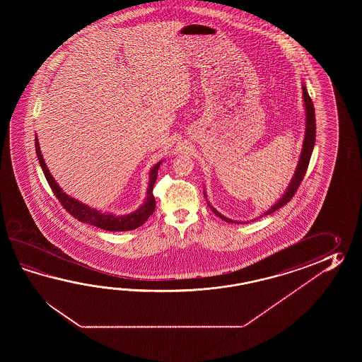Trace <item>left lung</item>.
<instances>
[{
    "mask_svg": "<svg viewBox=\"0 0 362 362\" xmlns=\"http://www.w3.org/2000/svg\"><path fill=\"white\" fill-rule=\"evenodd\" d=\"M303 98H304L305 116H307V117H305V136H304V144H303V150H301L299 164H298V167H296V170H295V175H293L291 182H290V186L287 187V190H286L285 194L282 195V198L278 200L277 203H276L273 207H270L264 215H269L272 212H274V211H277L279 208L284 207L290 200L293 199L295 192H298V189H299V186H300L301 180L304 178L305 173H307L308 164H309L310 155H312L313 147H315V115L313 102L310 100V97H309V94H308L307 88H305V85L304 84H303ZM204 197H206V194H204ZM206 199H207V197H206ZM208 206L214 211V214H215L216 216H218L223 221H226V223H234L230 218H228V217L221 215L220 212H217L215 208L212 207L209 203H208Z\"/></svg>",
    "mask_w": 362,
    "mask_h": 362,
    "instance_id": "1",
    "label": "left lung"
}]
</instances>
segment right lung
Returning a JSON list of instances; mask_svg holds the SVG:
<instances>
[{
	"label": "right lung",
	"instance_id": "obj_1",
	"mask_svg": "<svg viewBox=\"0 0 362 362\" xmlns=\"http://www.w3.org/2000/svg\"><path fill=\"white\" fill-rule=\"evenodd\" d=\"M35 145H36V153H37V158H39L40 165L42 168L45 177H47V184L52 187L57 199L61 202V204L64 207V209L69 212V215L77 218L78 221L90 223V225H94V226L103 229V230L127 231L137 229L146 221L150 216L153 215V212L155 211V198L153 195V189H154L155 181L158 177V170H159L162 162L156 163L150 170V181H148V189H147V197L145 203L137 211H134L133 214L114 216L110 215V214H102L94 208L88 207L86 204H83L81 202L74 199L66 192H62L61 187L55 182L54 178L52 177L50 172L47 170L45 160H44L41 151H40L37 139H35Z\"/></svg>",
	"mask_w": 362,
	"mask_h": 362
}]
</instances>
